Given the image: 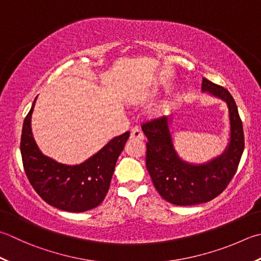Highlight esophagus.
Instances as JSON below:
<instances>
[{
    "label": "esophagus",
    "instance_id": "1",
    "mask_svg": "<svg viewBox=\"0 0 261 261\" xmlns=\"http://www.w3.org/2000/svg\"><path fill=\"white\" fill-rule=\"evenodd\" d=\"M130 139L131 140H144L145 139V136L142 132L137 129V127H135V129L131 130V134H130Z\"/></svg>",
    "mask_w": 261,
    "mask_h": 261
}]
</instances>
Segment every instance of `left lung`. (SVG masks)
Segmentation results:
<instances>
[{
	"instance_id": "obj_1",
	"label": "left lung",
	"mask_w": 261,
	"mask_h": 261,
	"mask_svg": "<svg viewBox=\"0 0 261 261\" xmlns=\"http://www.w3.org/2000/svg\"><path fill=\"white\" fill-rule=\"evenodd\" d=\"M201 90L227 105L229 140L221 155L201 164L189 163L182 160L173 144L172 116L142 124L148 139L147 170L158 193L176 206L198 205L221 195L236 174L244 149L242 122L232 95L206 78Z\"/></svg>"
}]
</instances>
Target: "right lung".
Here are the masks:
<instances>
[{
    "label": "right lung",
    "mask_w": 261,
    "mask_h": 261,
    "mask_svg": "<svg viewBox=\"0 0 261 261\" xmlns=\"http://www.w3.org/2000/svg\"><path fill=\"white\" fill-rule=\"evenodd\" d=\"M36 99L37 97L23 121L20 142L23 168L30 185L44 201L61 211L83 213L100 205L130 132L113 138L81 164H62L44 155L34 139L32 114Z\"/></svg>",
    "instance_id": "add662e5"
}]
</instances>
